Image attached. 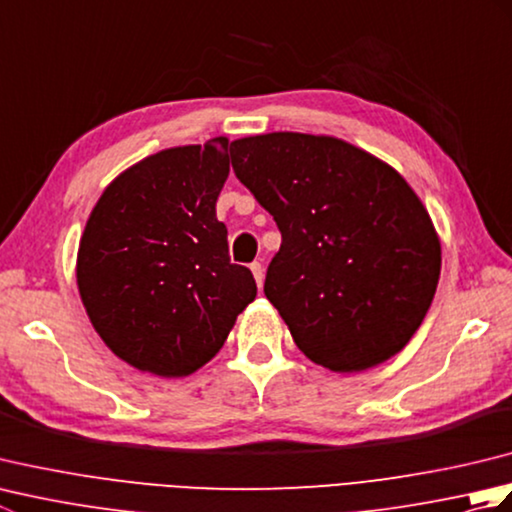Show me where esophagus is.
Here are the masks:
<instances>
[{
  "label": "esophagus",
  "mask_w": 512,
  "mask_h": 512,
  "mask_svg": "<svg viewBox=\"0 0 512 512\" xmlns=\"http://www.w3.org/2000/svg\"><path fill=\"white\" fill-rule=\"evenodd\" d=\"M250 270H253V277L257 281V286H262L264 284V266H262V262H253V264H250Z\"/></svg>",
  "instance_id": "34e87169"
}]
</instances>
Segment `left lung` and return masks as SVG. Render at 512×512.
Returning <instances> with one entry per match:
<instances>
[{
  "mask_svg": "<svg viewBox=\"0 0 512 512\" xmlns=\"http://www.w3.org/2000/svg\"><path fill=\"white\" fill-rule=\"evenodd\" d=\"M231 165L277 222L264 292L299 350L332 372L400 352L440 279V239L405 178L339 138L295 132L235 140Z\"/></svg>",
  "mask_w": 512,
  "mask_h": 512,
  "instance_id": "1",
  "label": "left lung"
}]
</instances>
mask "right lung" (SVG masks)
Returning <instances> with one entry per match:
<instances>
[{"instance_id":"1","label":"right lung","mask_w":512,"mask_h":512,"mask_svg":"<svg viewBox=\"0 0 512 512\" xmlns=\"http://www.w3.org/2000/svg\"><path fill=\"white\" fill-rule=\"evenodd\" d=\"M228 140L165 149L121 173L81 237L76 281L94 330L143 372L189 376L220 352L257 295L231 264L215 202Z\"/></svg>"}]
</instances>
